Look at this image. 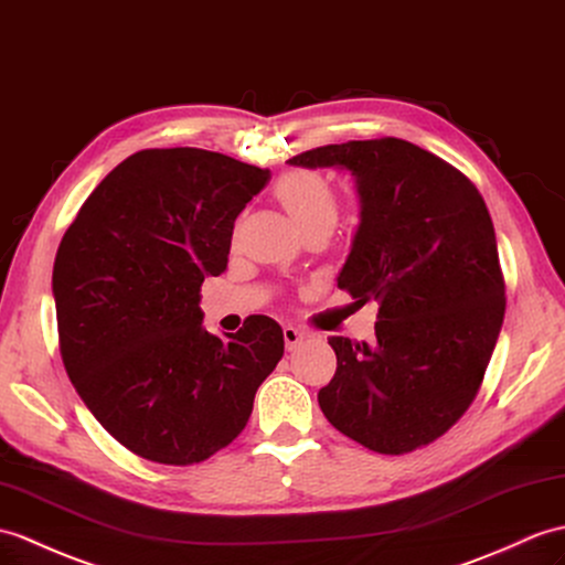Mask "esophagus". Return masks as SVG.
I'll return each instance as SVG.
<instances>
[{
    "mask_svg": "<svg viewBox=\"0 0 565 565\" xmlns=\"http://www.w3.org/2000/svg\"><path fill=\"white\" fill-rule=\"evenodd\" d=\"M303 339H306V334L296 330V327H291V324L284 327V344H286L288 351H294L300 342H303Z\"/></svg>",
    "mask_w": 565,
    "mask_h": 565,
    "instance_id": "1",
    "label": "esophagus"
}]
</instances>
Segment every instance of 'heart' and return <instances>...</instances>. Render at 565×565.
Segmentation results:
<instances>
[{"mask_svg":"<svg viewBox=\"0 0 565 565\" xmlns=\"http://www.w3.org/2000/svg\"><path fill=\"white\" fill-rule=\"evenodd\" d=\"M274 196L303 235L315 231L332 233L337 226L339 194L332 182L320 173H312V170L286 173L274 188Z\"/></svg>","mask_w":565,"mask_h":565,"instance_id":"heart-1","label":"heart"}]
</instances>
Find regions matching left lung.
<instances>
[{
    "mask_svg": "<svg viewBox=\"0 0 565 565\" xmlns=\"http://www.w3.org/2000/svg\"><path fill=\"white\" fill-rule=\"evenodd\" d=\"M356 180L361 223L337 277L375 300V342L330 337L318 395L337 430L383 455L440 438L475 402L505 315L493 221L460 170L412 141L330 143L288 159Z\"/></svg>",
    "mask_w": 565,
    "mask_h": 565,
    "instance_id": "left-lung-1",
    "label": "left lung"
}]
</instances>
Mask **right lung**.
Instances as JSON below:
<instances>
[{
  "label": "right lung",
  "instance_id": "1",
  "mask_svg": "<svg viewBox=\"0 0 565 565\" xmlns=\"http://www.w3.org/2000/svg\"><path fill=\"white\" fill-rule=\"evenodd\" d=\"M269 170L204 149H143L100 180L52 269L60 353L88 412L143 460L192 465L238 438L284 332L253 315L204 330L200 288Z\"/></svg>",
  "mask_w": 565,
  "mask_h": 565
}]
</instances>
